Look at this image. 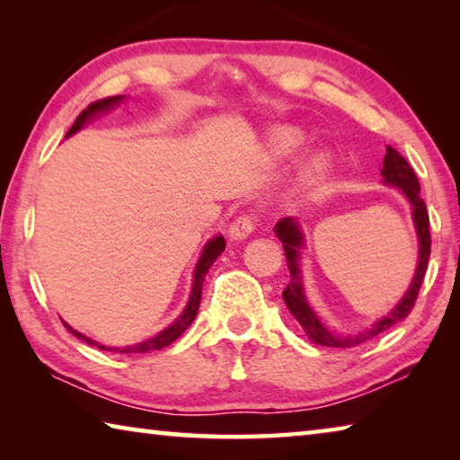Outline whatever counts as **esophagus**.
Returning a JSON list of instances; mask_svg holds the SVG:
<instances>
[{"label": "esophagus", "instance_id": "34e87169", "mask_svg": "<svg viewBox=\"0 0 460 460\" xmlns=\"http://www.w3.org/2000/svg\"><path fill=\"white\" fill-rule=\"evenodd\" d=\"M255 215L249 211V213H243V215H239L235 221L231 223V227H229V237L231 239H235V241H239V239H245L249 233H252L253 229H255Z\"/></svg>", "mask_w": 460, "mask_h": 460}]
</instances>
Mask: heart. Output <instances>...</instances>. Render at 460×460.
<instances>
[{
  "instance_id": "heart-1",
  "label": "heart",
  "mask_w": 460,
  "mask_h": 460,
  "mask_svg": "<svg viewBox=\"0 0 460 460\" xmlns=\"http://www.w3.org/2000/svg\"><path fill=\"white\" fill-rule=\"evenodd\" d=\"M306 142L305 134H302L300 129L290 128V126H282V128H276L271 131L270 137H268V152L274 155V158H290L292 154H296L302 147V144ZM326 168V160L324 155L316 154L313 155L306 162L305 166V174L308 178H318Z\"/></svg>"
}]
</instances>
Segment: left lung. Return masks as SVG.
<instances>
[{
	"instance_id": "1",
	"label": "left lung",
	"mask_w": 460,
	"mask_h": 460,
	"mask_svg": "<svg viewBox=\"0 0 460 460\" xmlns=\"http://www.w3.org/2000/svg\"><path fill=\"white\" fill-rule=\"evenodd\" d=\"M381 176H384V182L389 186H398V189L403 192V197L410 200L411 205V217H414V227L418 233V268H416V276L411 279L410 290L406 296L398 302L392 313L385 314L384 318L369 326L367 331H361L357 334H334L331 332L326 326L318 321V316L314 314V310L310 308L306 296H305V288H302V279H300V249H302V231L296 223L294 217H286V219L278 221L276 225V235L282 241L284 253H286V263L288 270H290V284L286 286V290L282 292L284 302L288 310H290L292 316L300 323L302 329H305L306 337L316 342V345L323 347H341V349H349V347H357L361 342L369 341L373 337H377L387 329H392L394 324H398L403 321L411 308L416 305L420 286L424 282V274L428 268V260H430V219H428V211H426V202L420 197V182L416 178V172L411 170V166L406 162V158L394 150L392 146H387L385 150V158H384V168H381Z\"/></svg>"
}]
</instances>
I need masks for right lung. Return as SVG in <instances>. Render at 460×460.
<instances>
[{
    "label": "right lung",
    "instance_id": "1",
    "mask_svg": "<svg viewBox=\"0 0 460 460\" xmlns=\"http://www.w3.org/2000/svg\"><path fill=\"white\" fill-rule=\"evenodd\" d=\"M119 101H123V95L99 99V101H95V103H91L87 109H83L79 118L75 119L73 128L68 129L66 137L76 134V131H79L89 119H93V118H95V115H99V113H105L107 109H111L113 105H118ZM223 249H225V239H223V235H217L215 239H211V241H208V243L205 245V249H202L200 260H199V263H197V270H194L192 292H190L189 305H186L184 313H182L181 316H178L176 321L168 326V329L158 332V334H155V337H152V339H147V341H144V342H137V345H129V347H105V345H101V342H97V341L84 337V334H81L79 331H75L73 326H68L66 323H65V326L75 334L76 339L89 342V345H95L97 349H101V351H115V353H150V351H160V349L168 347L170 342L181 337V334L192 324L194 316H197V313H199L200 294H202V282H205V276H207L208 268H211L213 263H215V260L219 258V255L223 253Z\"/></svg>",
    "mask_w": 460,
    "mask_h": 460
}]
</instances>
